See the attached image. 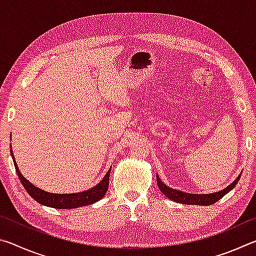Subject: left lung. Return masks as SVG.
I'll return each instance as SVG.
<instances>
[{
  "mask_svg": "<svg viewBox=\"0 0 256 256\" xmlns=\"http://www.w3.org/2000/svg\"><path fill=\"white\" fill-rule=\"evenodd\" d=\"M242 176V172L238 175L237 178L232 182L230 185H228L226 188H224L219 192L209 193V194H193V193H186L183 190L172 188L170 186L166 185L164 182L159 178V175L157 174V184L159 190H162V193L164 196H167L170 200L182 203V204H196V206H211L219 201L222 196H226L228 192L235 188L236 184L238 183Z\"/></svg>",
  "mask_w": 256,
  "mask_h": 256,
  "instance_id": "left-lung-1",
  "label": "left lung"
}]
</instances>
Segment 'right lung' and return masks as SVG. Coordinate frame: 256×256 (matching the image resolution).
I'll list each match as a JSON object with an SVG mask.
<instances>
[{
    "label": "right lung",
    "instance_id": "right-lung-1",
    "mask_svg": "<svg viewBox=\"0 0 256 256\" xmlns=\"http://www.w3.org/2000/svg\"><path fill=\"white\" fill-rule=\"evenodd\" d=\"M10 152L11 157L14 159V164L16 167V172L19 176V180L21 184L24 185V188L27 190L28 194L32 196L34 201L40 203L42 206L55 208V209H74V208H80L84 206L92 204V203L102 200L105 196L108 185H110V170L106 172V175L104 176V178L99 182L97 185H94V188L82 190V192L78 193H70V194H56V193H50L45 192L44 190H40L34 186V184L24 178V175L21 174L18 164L16 162L14 151H12V146H10Z\"/></svg>",
    "mask_w": 256,
    "mask_h": 256
}]
</instances>
